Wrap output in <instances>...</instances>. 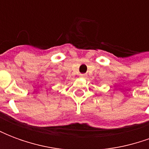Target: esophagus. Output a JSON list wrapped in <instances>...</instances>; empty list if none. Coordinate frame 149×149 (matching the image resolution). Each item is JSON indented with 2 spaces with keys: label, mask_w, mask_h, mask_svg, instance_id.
I'll return each mask as SVG.
<instances>
[{
  "label": "esophagus",
  "mask_w": 149,
  "mask_h": 149,
  "mask_svg": "<svg viewBox=\"0 0 149 149\" xmlns=\"http://www.w3.org/2000/svg\"><path fill=\"white\" fill-rule=\"evenodd\" d=\"M87 77V75L86 74H80V77L81 78H85Z\"/></svg>",
  "instance_id": "1"
}]
</instances>
